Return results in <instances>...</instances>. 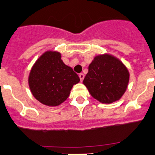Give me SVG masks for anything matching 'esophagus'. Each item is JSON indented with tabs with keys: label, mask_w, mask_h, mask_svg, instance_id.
<instances>
[{
	"label": "esophagus",
	"mask_w": 155,
	"mask_h": 155,
	"mask_svg": "<svg viewBox=\"0 0 155 155\" xmlns=\"http://www.w3.org/2000/svg\"><path fill=\"white\" fill-rule=\"evenodd\" d=\"M79 78H80L81 81H82L84 80V74H82V73L79 74Z\"/></svg>",
	"instance_id": "obj_1"
}]
</instances>
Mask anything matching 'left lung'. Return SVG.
Masks as SVG:
<instances>
[{"mask_svg": "<svg viewBox=\"0 0 155 155\" xmlns=\"http://www.w3.org/2000/svg\"><path fill=\"white\" fill-rule=\"evenodd\" d=\"M129 78L128 70L121 61L103 54L94 58L83 83L94 98L102 104H111L125 93Z\"/></svg>", "mask_w": 155, "mask_h": 155, "instance_id": "left-lung-1", "label": "left lung"}]
</instances>
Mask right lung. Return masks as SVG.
<instances>
[{
	"label": "right lung",
	"mask_w": 155,
	"mask_h": 155,
	"mask_svg": "<svg viewBox=\"0 0 155 155\" xmlns=\"http://www.w3.org/2000/svg\"><path fill=\"white\" fill-rule=\"evenodd\" d=\"M80 78L61 60V54L47 51L35 61L28 76V84L34 97L49 107L61 105L68 99L73 86Z\"/></svg>",
	"instance_id": "obj_1"
}]
</instances>
